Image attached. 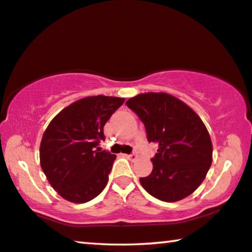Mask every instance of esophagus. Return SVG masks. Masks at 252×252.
Segmentation results:
<instances>
[{"label": "esophagus", "instance_id": "1", "mask_svg": "<svg viewBox=\"0 0 252 252\" xmlns=\"http://www.w3.org/2000/svg\"><path fill=\"white\" fill-rule=\"evenodd\" d=\"M126 158L132 160V161H135L137 159V155L136 153H132V155H126Z\"/></svg>", "mask_w": 252, "mask_h": 252}]
</instances>
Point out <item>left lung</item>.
I'll return each instance as SVG.
<instances>
[{
	"label": "left lung",
	"mask_w": 252,
	"mask_h": 252,
	"mask_svg": "<svg viewBox=\"0 0 252 252\" xmlns=\"http://www.w3.org/2000/svg\"><path fill=\"white\" fill-rule=\"evenodd\" d=\"M126 104L143 122L148 141L158 144L152 173L140 178L142 187L166 202L192 194L213 161V143L201 118L183 101L163 92L138 94Z\"/></svg>",
	"instance_id": "1"
}]
</instances>
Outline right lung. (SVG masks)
I'll return each mask as SVG.
<instances>
[{
	"mask_svg": "<svg viewBox=\"0 0 252 252\" xmlns=\"http://www.w3.org/2000/svg\"><path fill=\"white\" fill-rule=\"evenodd\" d=\"M124 97L87 96L72 102L51 120L39 145L45 176L67 201L96 198L108 183L116 156L96 149L103 126L124 103Z\"/></svg>",
	"mask_w": 252,
	"mask_h": 252,
	"instance_id": "add662e5",
	"label": "right lung"
}]
</instances>
